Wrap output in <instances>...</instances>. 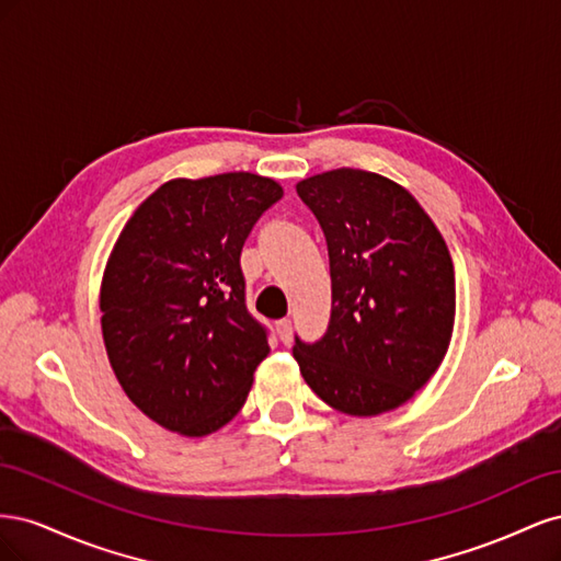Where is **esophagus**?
I'll return each mask as SVG.
<instances>
[{
	"instance_id": "esophagus-1",
	"label": "esophagus",
	"mask_w": 561,
	"mask_h": 561,
	"mask_svg": "<svg viewBox=\"0 0 561 561\" xmlns=\"http://www.w3.org/2000/svg\"><path fill=\"white\" fill-rule=\"evenodd\" d=\"M276 332H278V339L283 344H290L293 342V322L287 320V318H283V320H278V325H276Z\"/></svg>"
}]
</instances>
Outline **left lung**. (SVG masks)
Segmentation results:
<instances>
[{"label": "left lung", "mask_w": 561, "mask_h": 561, "mask_svg": "<svg viewBox=\"0 0 561 561\" xmlns=\"http://www.w3.org/2000/svg\"><path fill=\"white\" fill-rule=\"evenodd\" d=\"M325 233L332 313L325 336H295L313 393L351 416L396 410L428 383L451 342L454 264L419 201L377 173L336 168L297 184Z\"/></svg>", "instance_id": "8db88e82"}]
</instances>
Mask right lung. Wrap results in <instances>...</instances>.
<instances>
[{"mask_svg":"<svg viewBox=\"0 0 561 561\" xmlns=\"http://www.w3.org/2000/svg\"><path fill=\"white\" fill-rule=\"evenodd\" d=\"M283 186L252 173L171 180L110 254L100 311L114 375L159 426L210 435L241 412L268 334L245 307L241 250Z\"/></svg>","mask_w":561,"mask_h":561,"instance_id":"obj_1","label":"right lung"}]
</instances>
